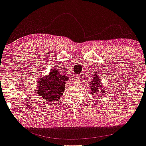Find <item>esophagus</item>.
<instances>
[{
    "mask_svg": "<svg viewBox=\"0 0 146 146\" xmlns=\"http://www.w3.org/2000/svg\"><path fill=\"white\" fill-rule=\"evenodd\" d=\"M79 76H75V80H76V83H79Z\"/></svg>",
    "mask_w": 146,
    "mask_h": 146,
    "instance_id": "obj_1",
    "label": "esophagus"
}]
</instances>
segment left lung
<instances>
[{
	"mask_svg": "<svg viewBox=\"0 0 146 146\" xmlns=\"http://www.w3.org/2000/svg\"><path fill=\"white\" fill-rule=\"evenodd\" d=\"M102 84L100 83V80L98 78V76H97L96 74H94L93 76V79L92 81H90L89 83V86L90 88V90H91V94H95L96 96H99L100 95H102L103 92H104V88L102 87Z\"/></svg>",
	"mask_w": 146,
	"mask_h": 146,
	"instance_id": "obj_1",
	"label": "left lung"
}]
</instances>
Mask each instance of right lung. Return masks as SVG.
Listing matches in <instances>:
<instances>
[{"label":"right lung","instance_id":"add662e5","mask_svg":"<svg viewBox=\"0 0 146 146\" xmlns=\"http://www.w3.org/2000/svg\"><path fill=\"white\" fill-rule=\"evenodd\" d=\"M68 79V76L61 74L57 69H53L47 76H42L37 81V95L46 101H57L64 92L65 82Z\"/></svg>","mask_w":146,"mask_h":146}]
</instances>
